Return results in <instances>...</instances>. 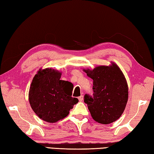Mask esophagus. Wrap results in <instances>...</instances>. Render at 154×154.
Returning <instances> with one entry per match:
<instances>
[{
	"mask_svg": "<svg viewBox=\"0 0 154 154\" xmlns=\"http://www.w3.org/2000/svg\"><path fill=\"white\" fill-rule=\"evenodd\" d=\"M83 97H83V95H81V96H80V97H79V101H83Z\"/></svg>",
	"mask_w": 154,
	"mask_h": 154,
	"instance_id": "1",
	"label": "esophagus"
}]
</instances>
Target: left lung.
Masks as SVG:
<instances>
[{
    "label": "left lung",
    "instance_id": "8db88e82",
    "mask_svg": "<svg viewBox=\"0 0 154 154\" xmlns=\"http://www.w3.org/2000/svg\"><path fill=\"white\" fill-rule=\"evenodd\" d=\"M93 80V95L86 94L91 116L99 123L107 125L117 120L122 114L128 101V85L123 73L116 64L85 69Z\"/></svg>",
    "mask_w": 154,
    "mask_h": 154
}]
</instances>
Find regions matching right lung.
I'll list each match as a JSON object with an SVG mask.
<instances>
[{"label": "right lung", "mask_w": 154, "mask_h": 154, "mask_svg": "<svg viewBox=\"0 0 154 154\" xmlns=\"http://www.w3.org/2000/svg\"><path fill=\"white\" fill-rule=\"evenodd\" d=\"M61 75L57 70L40 69L29 88V101L32 109L40 119L50 123L66 117L79 102L77 98L72 97L74 86L71 82L60 80Z\"/></svg>", "instance_id": "obj_1"}]
</instances>
